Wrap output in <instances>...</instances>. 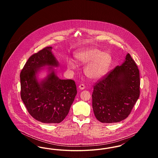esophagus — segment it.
<instances>
[{
  "instance_id": "esophagus-1",
  "label": "esophagus",
  "mask_w": 158,
  "mask_h": 158,
  "mask_svg": "<svg viewBox=\"0 0 158 158\" xmlns=\"http://www.w3.org/2000/svg\"><path fill=\"white\" fill-rule=\"evenodd\" d=\"M79 88L80 89L83 90V89H84L85 88V86L83 84H81V85L79 86Z\"/></svg>"
}]
</instances>
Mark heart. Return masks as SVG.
<instances>
[{
  "label": "heart",
  "mask_w": 158,
  "mask_h": 158,
  "mask_svg": "<svg viewBox=\"0 0 158 158\" xmlns=\"http://www.w3.org/2000/svg\"><path fill=\"white\" fill-rule=\"evenodd\" d=\"M79 63L86 64L85 69V75L92 79H98L106 73L110 66L111 57L108 53L101 50L90 47L83 49L75 55ZM68 68L73 69L76 68L75 63L71 59L68 61Z\"/></svg>",
  "instance_id": "heart-1"
}]
</instances>
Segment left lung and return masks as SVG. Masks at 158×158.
I'll list each match as a JSON object with an SVG mask.
<instances>
[{
  "label": "left lung",
  "instance_id": "8db88e82",
  "mask_svg": "<svg viewBox=\"0 0 158 158\" xmlns=\"http://www.w3.org/2000/svg\"><path fill=\"white\" fill-rule=\"evenodd\" d=\"M140 74L130 54L94 86L92 108L101 123H118L126 119L140 96Z\"/></svg>",
  "mask_w": 158,
  "mask_h": 158
}]
</instances>
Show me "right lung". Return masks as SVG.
Wrapping results in <instances>:
<instances>
[{
	"instance_id": "add662e5",
	"label": "right lung",
	"mask_w": 158,
	"mask_h": 158,
	"mask_svg": "<svg viewBox=\"0 0 158 158\" xmlns=\"http://www.w3.org/2000/svg\"><path fill=\"white\" fill-rule=\"evenodd\" d=\"M52 50V47H47L32 54L20 73L21 97L24 105L34 118L46 124L63 120L77 94L73 80L60 79L52 70L59 66ZM45 65L51 66V72L38 83L36 74Z\"/></svg>"
}]
</instances>
